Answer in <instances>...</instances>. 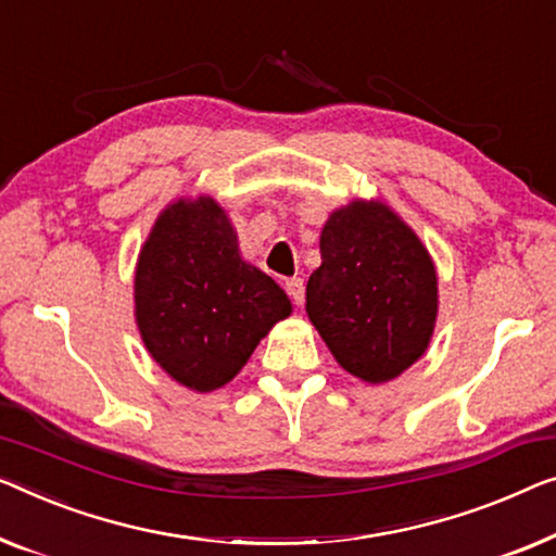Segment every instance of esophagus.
I'll return each instance as SVG.
<instances>
[{"mask_svg":"<svg viewBox=\"0 0 556 556\" xmlns=\"http://www.w3.org/2000/svg\"><path fill=\"white\" fill-rule=\"evenodd\" d=\"M285 289H287V294L292 296V302H294L296 306L304 304V281H302L300 277L287 279V281H285Z\"/></svg>","mask_w":556,"mask_h":556,"instance_id":"34e87169","label":"esophagus"}]
</instances>
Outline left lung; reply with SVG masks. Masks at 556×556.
Wrapping results in <instances>:
<instances>
[{"instance_id":"8db88e82","label":"left lung","mask_w":556,"mask_h":556,"mask_svg":"<svg viewBox=\"0 0 556 556\" xmlns=\"http://www.w3.org/2000/svg\"><path fill=\"white\" fill-rule=\"evenodd\" d=\"M306 314L337 364L367 384L392 382L425 357L439 277L425 242L382 199H352L319 235Z\"/></svg>"}]
</instances>
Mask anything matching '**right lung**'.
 I'll use <instances>...</instances> for the list:
<instances>
[{"label": "right lung", "instance_id": "1", "mask_svg": "<svg viewBox=\"0 0 556 556\" xmlns=\"http://www.w3.org/2000/svg\"><path fill=\"white\" fill-rule=\"evenodd\" d=\"M292 302L239 252L210 194L179 197L154 219L135 267V321L149 357L192 392L229 384Z\"/></svg>", "mask_w": 556, "mask_h": 556}]
</instances>
